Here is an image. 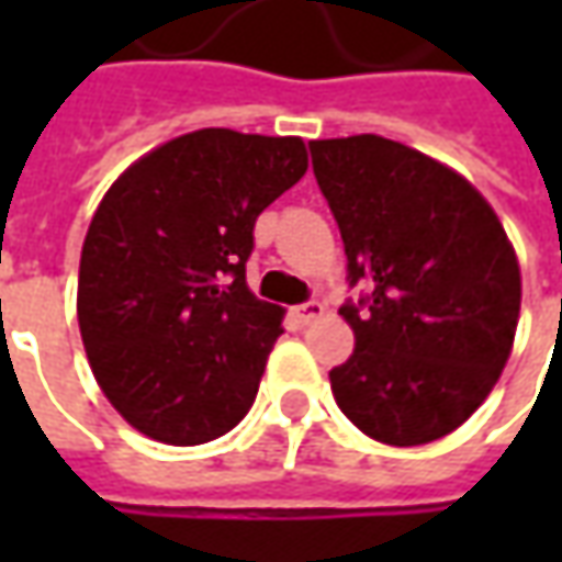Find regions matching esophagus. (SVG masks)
<instances>
[{
  "mask_svg": "<svg viewBox=\"0 0 562 562\" xmlns=\"http://www.w3.org/2000/svg\"><path fill=\"white\" fill-rule=\"evenodd\" d=\"M296 315L310 325V322H315L318 315H325V303H322V300H306V303H300V306H296Z\"/></svg>",
  "mask_w": 562,
  "mask_h": 562,
  "instance_id": "1",
  "label": "esophagus"
}]
</instances>
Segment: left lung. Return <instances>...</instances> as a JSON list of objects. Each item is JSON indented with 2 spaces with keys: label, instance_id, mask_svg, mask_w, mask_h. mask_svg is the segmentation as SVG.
<instances>
[{
  "label": "left lung",
  "instance_id": "1",
  "mask_svg": "<svg viewBox=\"0 0 562 562\" xmlns=\"http://www.w3.org/2000/svg\"><path fill=\"white\" fill-rule=\"evenodd\" d=\"M313 171L340 227V315L357 350L335 366L337 406L391 447L460 428L504 372L519 322V262L485 196L403 143L313 140Z\"/></svg>",
  "mask_w": 562,
  "mask_h": 562
}]
</instances>
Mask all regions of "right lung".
Listing matches in <instances>:
<instances>
[{"label":"right lung","mask_w":562,"mask_h":562,"mask_svg":"<svg viewBox=\"0 0 562 562\" xmlns=\"http://www.w3.org/2000/svg\"><path fill=\"white\" fill-rule=\"evenodd\" d=\"M300 137L205 127L134 162L90 222L77 322L102 394L153 441L244 419L284 310L247 288L252 227L306 175Z\"/></svg>","instance_id":"add662e5"}]
</instances>
